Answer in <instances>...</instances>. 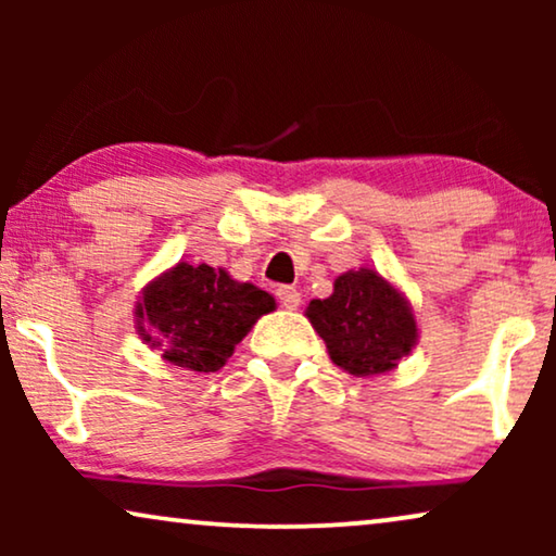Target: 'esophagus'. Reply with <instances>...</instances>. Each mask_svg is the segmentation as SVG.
Returning a JSON list of instances; mask_svg holds the SVG:
<instances>
[{
    "mask_svg": "<svg viewBox=\"0 0 556 556\" xmlns=\"http://www.w3.org/2000/svg\"><path fill=\"white\" fill-rule=\"evenodd\" d=\"M276 295H278L280 306L288 308V311H293V308H299V306H301V293L295 291L293 286H280Z\"/></svg>",
    "mask_w": 556,
    "mask_h": 556,
    "instance_id": "1",
    "label": "esophagus"
}]
</instances>
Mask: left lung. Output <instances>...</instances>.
I'll list each match as a JSON object with an SVG mask.
<instances>
[{
    "mask_svg": "<svg viewBox=\"0 0 556 556\" xmlns=\"http://www.w3.org/2000/svg\"><path fill=\"white\" fill-rule=\"evenodd\" d=\"M306 316L331 362L356 377L394 369L417 339L407 301L369 268L339 276L329 299L311 301Z\"/></svg>",
    "mask_w": 556,
    "mask_h": 556,
    "instance_id": "obj_1",
    "label": "left lung"
}]
</instances>
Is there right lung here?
<instances>
[{"mask_svg": "<svg viewBox=\"0 0 556 556\" xmlns=\"http://www.w3.org/2000/svg\"><path fill=\"white\" fill-rule=\"evenodd\" d=\"M273 308V295L253 283H238L204 263H179L143 291L136 316L141 337L151 346H162L166 362L192 371H217L250 326Z\"/></svg>", "mask_w": 556, "mask_h": 556, "instance_id": "1", "label": "right lung"}]
</instances>
